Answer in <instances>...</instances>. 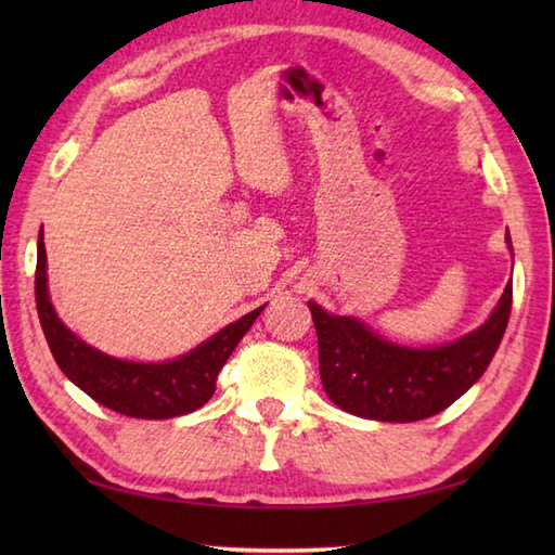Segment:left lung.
<instances>
[{"mask_svg": "<svg viewBox=\"0 0 555 555\" xmlns=\"http://www.w3.org/2000/svg\"><path fill=\"white\" fill-rule=\"evenodd\" d=\"M505 241L513 250L511 235ZM308 305L326 396L364 420L417 422L455 403L487 372L511 320L513 281L477 332L436 348L391 344L356 317H336L317 302Z\"/></svg>", "mask_w": 555, "mask_h": 555, "instance_id": "1", "label": "left lung"}]
</instances>
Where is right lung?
Wrapping results in <instances>:
<instances>
[{
    "instance_id": "1",
    "label": "right lung",
    "mask_w": 555,
    "mask_h": 555,
    "mask_svg": "<svg viewBox=\"0 0 555 555\" xmlns=\"http://www.w3.org/2000/svg\"><path fill=\"white\" fill-rule=\"evenodd\" d=\"M35 302L52 356L70 382L100 405L126 417L167 420L203 408L217 388V374L227 364L233 348L264 310L257 308L238 322L223 326L195 350L171 362H128L104 356L66 328L59 320L47 293V253L42 231L38 238L35 267Z\"/></svg>"
}]
</instances>
